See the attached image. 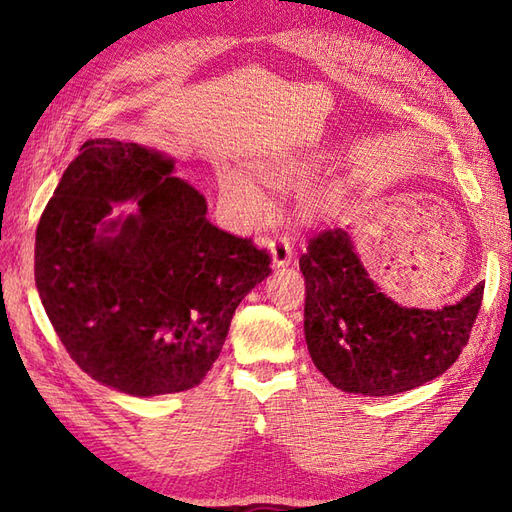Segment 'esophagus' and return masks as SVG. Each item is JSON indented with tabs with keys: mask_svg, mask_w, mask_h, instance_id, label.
Wrapping results in <instances>:
<instances>
[{
	"mask_svg": "<svg viewBox=\"0 0 512 512\" xmlns=\"http://www.w3.org/2000/svg\"><path fill=\"white\" fill-rule=\"evenodd\" d=\"M268 248H270V255H273V266L275 268H284L292 262V257H295V250H292V242L290 237H275V239H268Z\"/></svg>",
	"mask_w": 512,
	"mask_h": 512,
	"instance_id": "esophagus-1",
	"label": "esophagus"
}]
</instances>
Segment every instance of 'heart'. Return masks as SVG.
I'll return each instance as SVG.
<instances>
[{
	"instance_id": "b5f03b06",
	"label": "heart",
	"mask_w": 512,
	"mask_h": 512,
	"mask_svg": "<svg viewBox=\"0 0 512 512\" xmlns=\"http://www.w3.org/2000/svg\"><path fill=\"white\" fill-rule=\"evenodd\" d=\"M308 165L295 160H250L253 176L262 180L270 189H292L308 176ZM220 193L231 213L239 224H259L270 213V202L264 191L257 187L253 178L244 176L235 169H224L220 173Z\"/></svg>"
}]
</instances>
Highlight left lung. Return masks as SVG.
I'll list each match as a JSON object with an SVG mask.
<instances>
[{
  "label": "left lung",
  "mask_w": 512,
  "mask_h": 512,
  "mask_svg": "<svg viewBox=\"0 0 512 512\" xmlns=\"http://www.w3.org/2000/svg\"><path fill=\"white\" fill-rule=\"evenodd\" d=\"M299 268L310 358L347 394L394 396L447 372L469 341L484 295L477 284L440 310L398 306L369 279L347 228L312 237Z\"/></svg>",
  "instance_id": "1"
}]
</instances>
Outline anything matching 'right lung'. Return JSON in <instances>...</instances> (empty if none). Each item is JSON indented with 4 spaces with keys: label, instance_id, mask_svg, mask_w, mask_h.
I'll return each mask as SVG.
<instances>
[{
    "label": "right lung",
    "instance_id": "add662e5",
    "mask_svg": "<svg viewBox=\"0 0 512 512\" xmlns=\"http://www.w3.org/2000/svg\"><path fill=\"white\" fill-rule=\"evenodd\" d=\"M176 162L94 138L65 169L35 239V284L72 361L129 396L202 383L270 255L206 220ZM134 201L132 214L115 204Z\"/></svg>",
    "mask_w": 512,
    "mask_h": 512
}]
</instances>
